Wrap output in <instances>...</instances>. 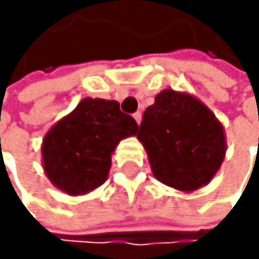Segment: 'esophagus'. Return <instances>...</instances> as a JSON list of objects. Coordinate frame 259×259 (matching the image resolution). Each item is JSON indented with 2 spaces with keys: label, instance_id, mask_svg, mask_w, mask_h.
<instances>
[{
  "label": "esophagus",
  "instance_id": "34e87169",
  "mask_svg": "<svg viewBox=\"0 0 259 259\" xmlns=\"http://www.w3.org/2000/svg\"><path fill=\"white\" fill-rule=\"evenodd\" d=\"M134 118H135L137 124H140V122H141V113H140V112H137V113L134 115Z\"/></svg>",
  "mask_w": 259,
  "mask_h": 259
}]
</instances>
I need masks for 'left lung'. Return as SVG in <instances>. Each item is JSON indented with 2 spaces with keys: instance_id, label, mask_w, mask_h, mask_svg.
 Instances as JSON below:
<instances>
[{
  "instance_id": "left-lung-1",
  "label": "left lung",
  "mask_w": 259,
  "mask_h": 259,
  "mask_svg": "<svg viewBox=\"0 0 259 259\" xmlns=\"http://www.w3.org/2000/svg\"><path fill=\"white\" fill-rule=\"evenodd\" d=\"M137 138L152 174L182 193L208 185L225 158L222 122L196 96L166 88L146 108Z\"/></svg>"
}]
</instances>
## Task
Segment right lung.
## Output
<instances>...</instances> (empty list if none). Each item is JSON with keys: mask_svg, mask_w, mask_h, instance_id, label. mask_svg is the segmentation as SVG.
I'll return each instance as SVG.
<instances>
[{"mask_svg": "<svg viewBox=\"0 0 259 259\" xmlns=\"http://www.w3.org/2000/svg\"><path fill=\"white\" fill-rule=\"evenodd\" d=\"M137 132V121L119 110L118 101L85 98L46 132L43 171L60 191L87 194L107 180L119 141Z\"/></svg>", "mask_w": 259, "mask_h": 259, "instance_id": "right-lung-1", "label": "right lung"}]
</instances>
